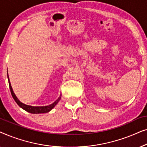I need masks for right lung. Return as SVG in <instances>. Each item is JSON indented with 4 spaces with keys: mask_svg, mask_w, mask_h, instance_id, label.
<instances>
[{
    "mask_svg": "<svg viewBox=\"0 0 147 147\" xmlns=\"http://www.w3.org/2000/svg\"><path fill=\"white\" fill-rule=\"evenodd\" d=\"M8 79H9V88H10V90H11V95H12V96H13V99L15 100V101L17 102V104L20 106V107L23 108V110H26L27 112H30V113H31V114H41V113H46V112H49L50 110H51L54 107H55L56 104H57L58 103V102L59 101L60 98H61V97H59L55 102H53V104H50V105H49V106H32L26 105V104L22 103V102H20L19 100H18V98L16 97L15 94H14L13 89H12L11 83H10V81H9V76H8Z\"/></svg>",
    "mask_w": 147,
    "mask_h": 147,
    "instance_id": "right-lung-1",
    "label": "right lung"
}]
</instances>
